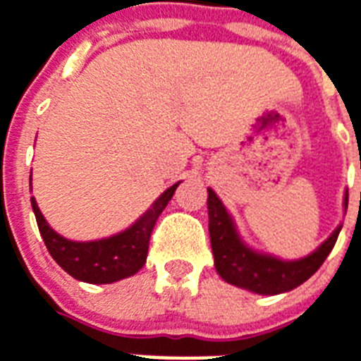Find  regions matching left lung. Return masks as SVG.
Masks as SVG:
<instances>
[{
	"mask_svg": "<svg viewBox=\"0 0 361 361\" xmlns=\"http://www.w3.org/2000/svg\"><path fill=\"white\" fill-rule=\"evenodd\" d=\"M347 206L348 192H345V209ZM207 215L216 272L224 282L257 295H278L306 282L323 265L341 231V226L336 228L332 235L310 256L295 262H283L269 254L252 250L241 241L230 213L213 189H207Z\"/></svg>",
	"mask_w": 361,
	"mask_h": 361,
	"instance_id": "obj_1",
	"label": "left lung"
}]
</instances>
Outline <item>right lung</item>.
<instances>
[{"instance_id":"add662e5","label":"right lung","mask_w":361,"mask_h":361,"mask_svg":"<svg viewBox=\"0 0 361 361\" xmlns=\"http://www.w3.org/2000/svg\"><path fill=\"white\" fill-rule=\"evenodd\" d=\"M178 185L180 181L169 187L133 226L99 241L78 243L64 239L49 228L35 198H31V206L46 248L61 269L81 282L113 283L122 278L133 276L142 269L148 256V245L155 221L171 202Z\"/></svg>"}]
</instances>
